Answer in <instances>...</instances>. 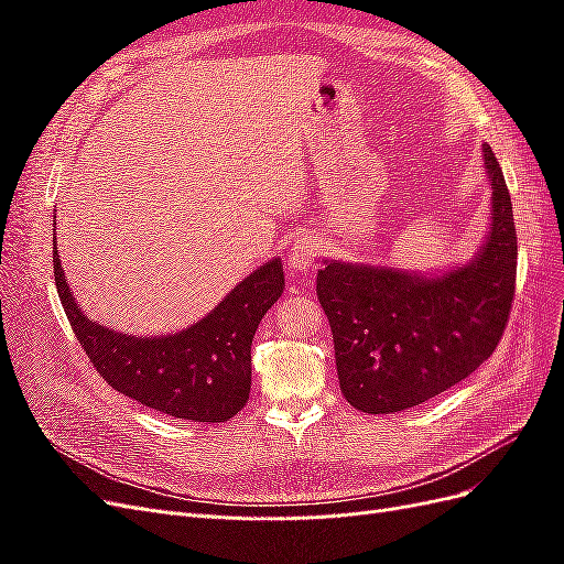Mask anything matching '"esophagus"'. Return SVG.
<instances>
[{"instance_id":"esophagus-1","label":"esophagus","mask_w":564,"mask_h":564,"mask_svg":"<svg viewBox=\"0 0 564 564\" xmlns=\"http://www.w3.org/2000/svg\"><path fill=\"white\" fill-rule=\"evenodd\" d=\"M319 256V245L313 235L303 232L296 237L294 247L289 249V268H292L294 275H305V272H311L315 261Z\"/></svg>"}]
</instances>
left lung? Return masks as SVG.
<instances>
[{
	"label": "left lung",
	"mask_w": 564,
	"mask_h": 564,
	"mask_svg": "<svg viewBox=\"0 0 564 564\" xmlns=\"http://www.w3.org/2000/svg\"><path fill=\"white\" fill-rule=\"evenodd\" d=\"M482 160L491 224L468 263L433 275L346 261L317 270L340 392L360 412L395 414L431 400L499 346L516 294L518 237L508 185L487 143Z\"/></svg>",
	"instance_id": "8db88e82"
}]
</instances>
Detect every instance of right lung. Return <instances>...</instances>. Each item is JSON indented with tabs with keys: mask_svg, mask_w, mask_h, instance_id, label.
Listing matches in <instances>:
<instances>
[{
	"mask_svg": "<svg viewBox=\"0 0 564 564\" xmlns=\"http://www.w3.org/2000/svg\"><path fill=\"white\" fill-rule=\"evenodd\" d=\"M54 278L70 327L96 371L122 395L174 419L220 423L249 400L251 340L284 292L282 261L256 268L212 313L176 334L135 336L84 315L54 245Z\"/></svg>",
	"mask_w": 564,
	"mask_h": 564,
	"instance_id": "obj_1",
	"label": "right lung"
}]
</instances>
